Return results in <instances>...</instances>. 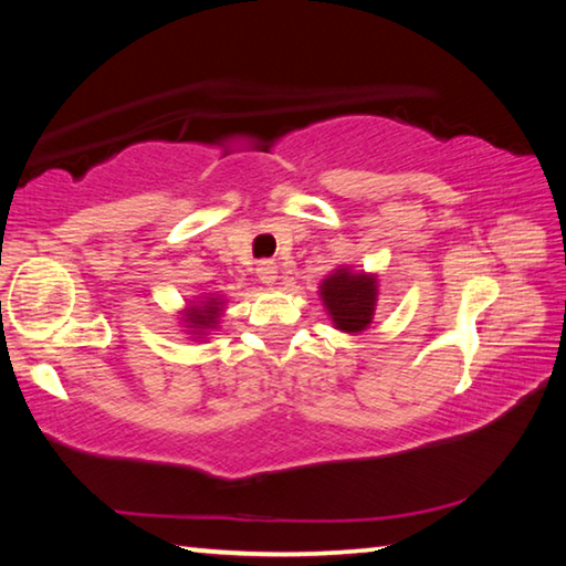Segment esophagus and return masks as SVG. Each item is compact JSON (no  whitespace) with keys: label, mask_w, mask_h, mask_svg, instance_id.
Instances as JSON below:
<instances>
[{"label":"esophagus","mask_w":566,"mask_h":566,"mask_svg":"<svg viewBox=\"0 0 566 566\" xmlns=\"http://www.w3.org/2000/svg\"><path fill=\"white\" fill-rule=\"evenodd\" d=\"M256 276H260V282L264 284H274L276 282V264L272 260H262L256 264Z\"/></svg>","instance_id":"1"}]
</instances>
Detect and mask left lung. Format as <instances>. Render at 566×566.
I'll list each match as a JSON object with an SVG mask.
<instances>
[{
	"mask_svg": "<svg viewBox=\"0 0 566 566\" xmlns=\"http://www.w3.org/2000/svg\"><path fill=\"white\" fill-rule=\"evenodd\" d=\"M322 300L332 314V322L344 332H361L375 317L377 282L375 276L337 270L322 284Z\"/></svg>",
	"mask_w": 566,
	"mask_h": 566,
	"instance_id": "8db88e82",
	"label": "left lung"
}]
</instances>
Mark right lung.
I'll return each instance as SVG.
<instances>
[{"label": "right lung", "instance_id": "add662e5", "mask_svg": "<svg viewBox=\"0 0 566 566\" xmlns=\"http://www.w3.org/2000/svg\"><path fill=\"white\" fill-rule=\"evenodd\" d=\"M219 304H222V302L209 300V302H205L202 306H199V304H197V306H189V312H187L189 327L197 329V332L214 327V324H217V314H219Z\"/></svg>", "mask_w": 566, "mask_h": 566}]
</instances>
